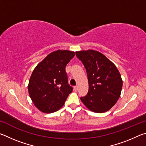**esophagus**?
<instances>
[{"mask_svg": "<svg viewBox=\"0 0 146 146\" xmlns=\"http://www.w3.org/2000/svg\"><path fill=\"white\" fill-rule=\"evenodd\" d=\"M74 89H75V90L76 91H77L78 90V86H74Z\"/></svg>", "mask_w": 146, "mask_h": 146, "instance_id": "34e87169", "label": "esophagus"}]
</instances>
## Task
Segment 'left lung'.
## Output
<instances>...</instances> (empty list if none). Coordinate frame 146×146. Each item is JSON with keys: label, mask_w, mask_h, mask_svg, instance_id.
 <instances>
[{"label": "left lung", "mask_w": 146, "mask_h": 146, "mask_svg": "<svg viewBox=\"0 0 146 146\" xmlns=\"http://www.w3.org/2000/svg\"><path fill=\"white\" fill-rule=\"evenodd\" d=\"M86 68L88 93L80 100L89 110L104 113L110 110L119 98L122 80L117 67L103 54L94 50L75 53Z\"/></svg>", "instance_id": "left-lung-1"}]
</instances>
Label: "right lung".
Segmentation results:
<instances>
[{
	"label": "right lung",
	"mask_w": 146,
	"mask_h": 146,
	"mask_svg": "<svg viewBox=\"0 0 146 146\" xmlns=\"http://www.w3.org/2000/svg\"><path fill=\"white\" fill-rule=\"evenodd\" d=\"M74 56L75 52L68 50L53 51L34 69L29 81L28 91L35 106L41 111H56L72 92L66 66Z\"/></svg>",
	"instance_id": "add662e5"
}]
</instances>
